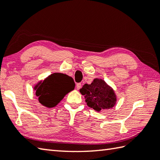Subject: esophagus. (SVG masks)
<instances>
[{
	"mask_svg": "<svg viewBox=\"0 0 160 160\" xmlns=\"http://www.w3.org/2000/svg\"><path fill=\"white\" fill-rule=\"evenodd\" d=\"M81 86H82V84H81V83H77L76 84V89L78 90H79L81 88Z\"/></svg>",
	"mask_w": 160,
	"mask_h": 160,
	"instance_id": "34e87169",
	"label": "esophagus"
}]
</instances>
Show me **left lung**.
<instances>
[{
    "instance_id": "1",
    "label": "left lung",
    "mask_w": 160,
    "mask_h": 160,
    "mask_svg": "<svg viewBox=\"0 0 160 160\" xmlns=\"http://www.w3.org/2000/svg\"><path fill=\"white\" fill-rule=\"evenodd\" d=\"M80 92L87 105L97 112L113 108L117 102L114 90L102 79L96 78L92 84H84Z\"/></svg>"
}]
</instances>
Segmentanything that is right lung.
I'll list each match as a JSON object with an SVG mask.
<instances>
[{
    "instance_id": "1",
    "label": "right lung",
    "mask_w": 160,
    "mask_h": 160,
    "mask_svg": "<svg viewBox=\"0 0 160 160\" xmlns=\"http://www.w3.org/2000/svg\"><path fill=\"white\" fill-rule=\"evenodd\" d=\"M75 82L71 77L66 74L55 73L34 87L36 96L41 104L47 108H53L60 102L64 96L73 90Z\"/></svg>"
}]
</instances>
